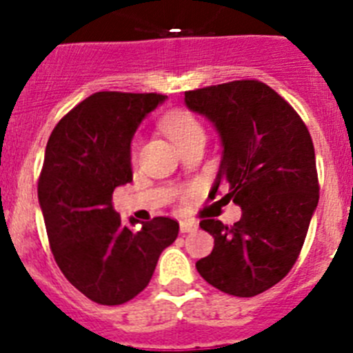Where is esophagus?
Wrapping results in <instances>:
<instances>
[{"instance_id": "obj_1", "label": "esophagus", "mask_w": 353, "mask_h": 353, "mask_svg": "<svg viewBox=\"0 0 353 353\" xmlns=\"http://www.w3.org/2000/svg\"><path fill=\"white\" fill-rule=\"evenodd\" d=\"M198 230V224L191 221H180V233H191Z\"/></svg>"}]
</instances>
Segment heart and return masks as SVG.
<instances>
[{"label":"heart","instance_id":"b5f03b06","mask_svg":"<svg viewBox=\"0 0 353 353\" xmlns=\"http://www.w3.org/2000/svg\"><path fill=\"white\" fill-rule=\"evenodd\" d=\"M162 129L173 139L179 148L185 146L187 143L194 141V139H205V129L201 121L189 111H171L166 117L162 118Z\"/></svg>","mask_w":353,"mask_h":353}]
</instances>
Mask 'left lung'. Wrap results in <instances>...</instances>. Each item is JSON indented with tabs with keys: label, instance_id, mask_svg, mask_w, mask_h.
I'll return each instance as SVG.
<instances>
[{
	"label": "left lung",
	"instance_id": "8db88e82",
	"mask_svg": "<svg viewBox=\"0 0 353 353\" xmlns=\"http://www.w3.org/2000/svg\"><path fill=\"white\" fill-rule=\"evenodd\" d=\"M187 108L208 118L223 139L212 187L240 205L235 224L203 219L214 249L196 263L208 285L235 297H254L292 270L320 198L311 134L277 92L240 79L185 92Z\"/></svg>",
	"mask_w": 353,
	"mask_h": 353
}]
</instances>
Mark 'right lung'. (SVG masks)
Wrapping results in <instances>:
<instances>
[{
  "label": "right lung",
  "instance_id": "1",
  "mask_svg": "<svg viewBox=\"0 0 353 353\" xmlns=\"http://www.w3.org/2000/svg\"><path fill=\"white\" fill-rule=\"evenodd\" d=\"M164 99L93 93L56 123L46 146L39 201L52 256L97 304L118 305L141 293L161 252L179 236L174 219L154 217L134 230L113 207L114 189L132 180L130 139Z\"/></svg>",
  "mask_w": 353,
  "mask_h": 353
}]
</instances>
